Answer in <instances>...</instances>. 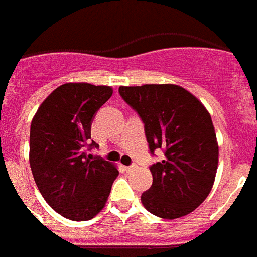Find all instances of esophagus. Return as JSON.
<instances>
[{
	"mask_svg": "<svg viewBox=\"0 0 257 257\" xmlns=\"http://www.w3.org/2000/svg\"><path fill=\"white\" fill-rule=\"evenodd\" d=\"M125 172H132V170H135V169H136V166H135V165H131V166H125Z\"/></svg>",
	"mask_w": 257,
	"mask_h": 257,
	"instance_id": "esophagus-1",
	"label": "esophagus"
}]
</instances>
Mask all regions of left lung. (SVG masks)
<instances>
[{
    "label": "left lung",
    "instance_id": "1",
    "mask_svg": "<svg viewBox=\"0 0 257 257\" xmlns=\"http://www.w3.org/2000/svg\"><path fill=\"white\" fill-rule=\"evenodd\" d=\"M118 93L144 122L150 153L160 148L165 154L149 168L153 183L141 202L162 219L187 215L207 198L215 179L219 148L211 116L179 85L120 87Z\"/></svg>",
    "mask_w": 257,
    "mask_h": 257
}]
</instances>
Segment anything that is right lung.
<instances>
[{
  "mask_svg": "<svg viewBox=\"0 0 257 257\" xmlns=\"http://www.w3.org/2000/svg\"><path fill=\"white\" fill-rule=\"evenodd\" d=\"M107 85L67 83L41 104L30 126V168L42 197L64 218L84 222L103 210L116 166L87 154L91 125L112 96Z\"/></svg>",
  "mask_w": 257,
  "mask_h": 257,
  "instance_id": "1",
  "label": "right lung"
}]
</instances>
